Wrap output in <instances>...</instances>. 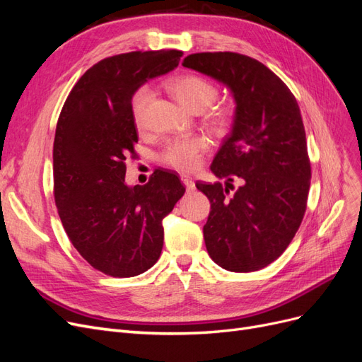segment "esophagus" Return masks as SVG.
Returning <instances> with one entry per match:
<instances>
[{
	"instance_id": "34e87169",
	"label": "esophagus",
	"mask_w": 362,
	"mask_h": 362,
	"mask_svg": "<svg viewBox=\"0 0 362 362\" xmlns=\"http://www.w3.org/2000/svg\"><path fill=\"white\" fill-rule=\"evenodd\" d=\"M181 181L185 185V189H187V192H193L194 190V181L190 177H185V175H182Z\"/></svg>"
}]
</instances>
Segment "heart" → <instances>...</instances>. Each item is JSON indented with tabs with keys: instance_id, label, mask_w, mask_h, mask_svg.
<instances>
[{
	"instance_id": "1",
	"label": "heart",
	"mask_w": 362,
	"mask_h": 362,
	"mask_svg": "<svg viewBox=\"0 0 362 362\" xmlns=\"http://www.w3.org/2000/svg\"><path fill=\"white\" fill-rule=\"evenodd\" d=\"M169 92L175 96L184 108L192 113H201L205 108L210 107L217 98L216 86L199 75L185 74L175 76L168 83ZM152 98L151 87L144 86L134 93L131 101V112H133L134 122L137 127H141L145 117V110ZM210 120L217 125L223 127L228 120V115L222 108H216L210 112ZM208 149V141L204 137L193 136L172 140L164 148L161 160L168 166L177 169L180 172H193L201 164L202 156Z\"/></svg>"
}]
</instances>
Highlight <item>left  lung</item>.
I'll return each instance as SVG.
<instances>
[{"label":"left lung","instance_id":"left-lung-1","mask_svg":"<svg viewBox=\"0 0 362 362\" xmlns=\"http://www.w3.org/2000/svg\"><path fill=\"white\" fill-rule=\"evenodd\" d=\"M184 68L222 83L235 103L229 136L211 163L221 182H196L211 211L204 225L208 255L229 272L269 266L298 233L311 166L298 101L264 64L237 52H199ZM243 185L228 196L232 181Z\"/></svg>","mask_w":362,"mask_h":362}]
</instances>
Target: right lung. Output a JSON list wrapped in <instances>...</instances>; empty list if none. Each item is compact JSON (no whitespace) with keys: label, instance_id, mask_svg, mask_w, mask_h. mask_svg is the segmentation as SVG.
<instances>
[{"label":"right lung","instance_id":"right-lung-1","mask_svg":"<svg viewBox=\"0 0 362 362\" xmlns=\"http://www.w3.org/2000/svg\"><path fill=\"white\" fill-rule=\"evenodd\" d=\"M182 52L145 51L101 60L74 86L54 139V198L71 243L105 275L129 278L156 264L163 218L185 192L177 173L125 182L139 140L131 100L140 86L178 66Z\"/></svg>","mask_w":362,"mask_h":362}]
</instances>
